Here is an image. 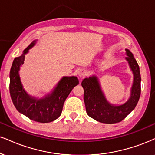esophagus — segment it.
<instances>
[{
    "label": "esophagus",
    "instance_id": "obj_1",
    "mask_svg": "<svg viewBox=\"0 0 155 155\" xmlns=\"http://www.w3.org/2000/svg\"><path fill=\"white\" fill-rule=\"evenodd\" d=\"M87 71L85 70H84V69H81V70L78 71V76H79L80 78L85 77V76L87 75Z\"/></svg>",
    "mask_w": 155,
    "mask_h": 155
}]
</instances>
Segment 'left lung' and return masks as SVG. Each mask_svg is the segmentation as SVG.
Masks as SVG:
<instances>
[{
	"mask_svg": "<svg viewBox=\"0 0 155 155\" xmlns=\"http://www.w3.org/2000/svg\"><path fill=\"white\" fill-rule=\"evenodd\" d=\"M126 60L134 74L130 98L122 105L111 104L106 100L101 90L98 78L95 75L85 78L82 81L84 89V102L90 117L101 123L115 124L121 121L136 107L141 94V75L139 67L134 55L126 49Z\"/></svg>",
	"mask_w": 155,
	"mask_h": 155,
	"instance_id": "left-lung-1",
	"label": "left lung"
}]
</instances>
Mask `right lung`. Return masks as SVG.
Masks as SVG:
<instances>
[{
    "mask_svg": "<svg viewBox=\"0 0 155 155\" xmlns=\"http://www.w3.org/2000/svg\"><path fill=\"white\" fill-rule=\"evenodd\" d=\"M37 42L34 40L23 51L20 57L13 60L10 71L9 90L13 104L18 112L28 118L39 123H49L59 118L62 114L63 105L73 87L79 84L77 77H63L51 93L41 98L31 96L23 88L19 77L20 67L24 64L25 54Z\"/></svg>",
    "mask_w": 155,
    "mask_h": 155,
    "instance_id": "add662e5",
    "label": "right lung"
}]
</instances>
